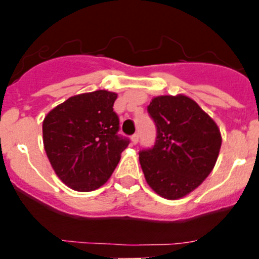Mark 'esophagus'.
Returning a JSON list of instances; mask_svg holds the SVG:
<instances>
[{
    "mask_svg": "<svg viewBox=\"0 0 259 259\" xmlns=\"http://www.w3.org/2000/svg\"><path fill=\"white\" fill-rule=\"evenodd\" d=\"M131 143L134 144V145H136V144L139 143V135H137V134H135L134 136L131 137Z\"/></svg>",
    "mask_w": 259,
    "mask_h": 259,
    "instance_id": "1",
    "label": "esophagus"
}]
</instances>
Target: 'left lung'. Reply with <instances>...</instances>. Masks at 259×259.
<instances>
[{"instance_id": "8db88e82", "label": "left lung", "mask_w": 259, "mask_h": 259, "mask_svg": "<svg viewBox=\"0 0 259 259\" xmlns=\"http://www.w3.org/2000/svg\"><path fill=\"white\" fill-rule=\"evenodd\" d=\"M148 113L157 125V140L152 149L139 153L146 183L167 200L184 197L214 168L222 145L221 131L188 96H158Z\"/></svg>"}]
</instances>
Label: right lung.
<instances>
[{
  "instance_id": "1",
  "label": "right lung",
  "mask_w": 259,
  "mask_h": 259,
  "mask_svg": "<svg viewBox=\"0 0 259 259\" xmlns=\"http://www.w3.org/2000/svg\"><path fill=\"white\" fill-rule=\"evenodd\" d=\"M116 97L109 91L72 96L50 110L42 122L44 149L53 170L74 191L102 187L130 144L118 136Z\"/></svg>"
}]
</instances>
